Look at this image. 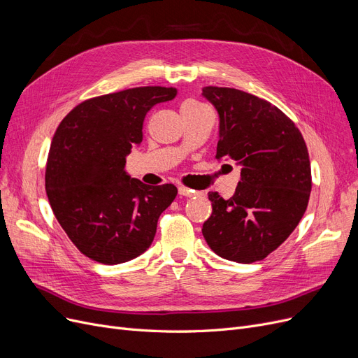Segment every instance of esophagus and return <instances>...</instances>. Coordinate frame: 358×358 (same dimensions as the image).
I'll use <instances>...</instances> for the list:
<instances>
[{
    "label": "esophagus",
    "instance_id": "obj_1",
    "mask_svg": "<svg viewBox=\"0 0 358 358\" xmlns=\"http://www.w3.org/2000/svg\"><path fill=\"white\" fill-rule=\"evenodd\" d=\"M178 192H179V195H182V196H188V198H191V196H195V195H196V191L189 189V188H186V186H179V188H178Z\"/></svg>",
    "mask_w": 358,
    "mask_h": 358
}]
</instances>
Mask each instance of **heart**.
Returning <instances> with one entry per match:
<instances>
[{"mask_svg":"<svg viewBox=\"0 0 358 358\" xmlns=\"http://www.w3.org/2000/svg\"><path fill=\"white\" fill-rule=\"evenodd\" d=\"M183 105H199V103H198V101H195V100H186Z\"/></svg>","mask_w":358,"mask_h":358,"instance_id":"1","label":"heart"}]
</instances>
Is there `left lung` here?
<instances>
[{"label":"left lung","mask_w":358,"mask_h":358,"mask_svg":"<svg viewBox=\"0 0 358 358\" xmlns=\"http://www.w3.org/2000/svg\"><path fill=\"white\" fill-rule=\"evenodd\" d=\"M218 113L217 159L241 167L231 198L210 192L213 214L202 234L218 257L252 264L266 258L300 223L312 189L300 131L269 101L227 87H203Z\"/></svg>","instance_id":"8db88e82"}]
</instances>
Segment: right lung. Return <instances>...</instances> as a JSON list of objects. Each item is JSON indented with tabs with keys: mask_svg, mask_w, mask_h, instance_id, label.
Returning a JSON list of instances; mask_svg holds the SVG:
<instances>
[{
	"mask_svg": "<svg viewBox=\"0 0 358 358\" xmlns=\"http://www.w3.org/2000/svg\"><path fill=\"white\" fill-rule=\"evenodd\" d=\"M173 87H137L83 101L59 124L50 144L45 188L58 223L87 258L116 265L144 253L175 185L131 178L127 156L143 141L147 112L173 100Z\"/></svg>",
	"mask_w": 358,
	"mask_h": 358,
	"instance_id": "right-lung-1",
	"label": "right lung"
}]
</instances>
